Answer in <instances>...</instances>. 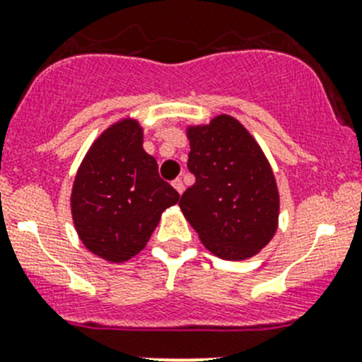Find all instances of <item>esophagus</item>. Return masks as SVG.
Listing matches in <instances>:
<instances>
[{
  "instance_id": "34e87169",
  "label": "esophagus",
  "mask_w": 362,
  "mask_h": 362,
  "mask_svg": "<svg viewBox=\"0 0 362 362\" xmlns=\"http://www.w3.org/2000/svg\"><path fill=\"white\" fill-rule=\"evenodd\" d=\"M173 187L177 189L178 194H182V192H184V182H182L180 178H177V180H173Z\"/></svg>"
}]
</instances>
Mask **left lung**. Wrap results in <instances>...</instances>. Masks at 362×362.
<instances>
[{
  "mask_svg": "<svg viewBox=\"0 0 362 362\" xmlns=\"http://www.w3.org/2000/svg\"><path fill=\"white\" fill-rule=\"evenodd\" d=\"M187 168L197 182L180 209L205 248L225 261L257 255L279 228L280 194L269 160L245 124L218 114L189 124Z\"/></svg>",
  "mask_w": 362,
  "mask_h": 362,
  "instance_id": "1",
  "label": "left lung"
}]
</instances>
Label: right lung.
<instances>
[{
  "mask_svg": "<svg viewBox=\"0 0 362 362\" xmlns=\"http://www.w3.org/2000/svg\"><path fill=\"white\" fill-rule=\"evenodd\" d=\"M178 200L144 151L141 123L123 117L101 132L83 157L71 189V216L83 246L117 264L146 246L162 212Z\"/></svg>",
  "mask_w": 362,
  "mask_h": 362,
  "instance_id": "right-lung-1",
  "label": "right lung"
}]
</instances>
